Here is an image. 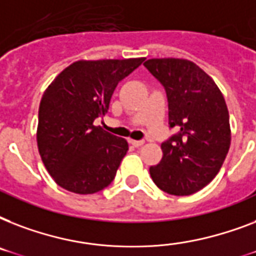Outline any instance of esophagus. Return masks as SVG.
I'll use <instances>...</instances> for the list:
<instances>
[{
  "label": "esophagus",
  "instance_id": "34e87169",
  "mask_svg": "<svg viewBox=\"0 0 256 256\" xmlns=\"http://www.w3.org/2000/svg\"><path fill=\"white\" fill-rule=\"evenodd\" d=\"M144 144V140H132V146H136V148H140L142 144Z\"/></svg>",
  "mask_w": 256,
  "mask_h": 256
}]
</instances>
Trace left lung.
<instances>
[{"label":"left lung","mask_w":256,"mask_h":256,"mask_svg":"<svg viewBox=\"0 0 256 256\" xmlns=\"http://www.w3.org/2000/svg\"><path fill=\"white\" fill-rule=\"evenodd\" d=\"M144 65L166 90L168 124L178 130L160 144L164 156L150 168V175L168 194H194L215 178L230 148L226 100L194 62L152 58Z\"/></svg>","instance_id":"1"}]
</instances>
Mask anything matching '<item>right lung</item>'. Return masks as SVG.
Returning a JSON list of instances; mask_svg holds the SVG:
<instances>
[{"label": "right lung", "instance_id": "1", "mask_svg": "<svg viewBox=\"0 0 256 256\" xmlns=\"http://www.w3.org/2000/svg\"><path fill=\"white\" fill-rule=\"evenodd\" d=\"M144 58L77 61L58 74L42 96L37 144L46 170L58 186L94 194L112 182L128 140L96 126L116 85Z\"/></svg>", "mask_w": 256, "mask_h": 256}]
</instances>
